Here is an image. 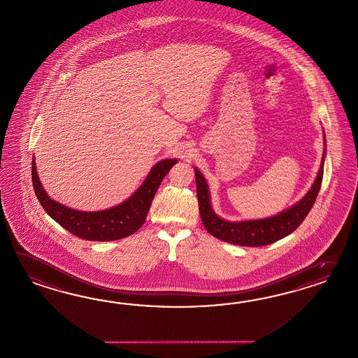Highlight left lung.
Returning a JSON list of instances; mask_svg holds the SVG:
<instances>
[{"label": "left lung", "instance_id": "8db88e82", "mask_svg": "<svg viewBox=\"0 0 358 358\" xmlns=\"http://www.w3.org/2000/svg\"><path fill=\"white\" fill-rule=\"evenodd\" d=\"M323 158L324 153L322 157V165L318 176L310 191L303 196L301 201L297 202L291 209L283 211L275 217L248 222H227L220 220L217 214H214L210 206L209 189L206 182L201 173L197 169H194L197 200L205 229H208V232L214 238L243 247H264L289 235L303 223V220L306 218L317 200L323 179Z\"/></svg>", "mask_w": 358, "mask_h": 358}]
</instances>
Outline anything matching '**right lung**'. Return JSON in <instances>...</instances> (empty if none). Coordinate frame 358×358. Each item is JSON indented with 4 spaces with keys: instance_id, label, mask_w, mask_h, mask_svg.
<instances>
[{
    "instance_id": "1",
    "label": "right lung",
    "mask_w": 358,
    "mask_h": 358,
    "mask_svg": "<svg viewBox=\"0 0 358 358\" xmlns=\"http://www.w3.org/2000/svg\"><path fill=\"white\" fill-rule=\"evenodd\" d=\"M175 164L176 159L158 162L148 175L145 182L127 201L108 210L93 213L73 210L53 201L38 180L35 159H32V184L37 200L44 210L64 229L84 240L111 241L129 236L143 226L159 184Z\"/></svg>"
}]
</instances>
